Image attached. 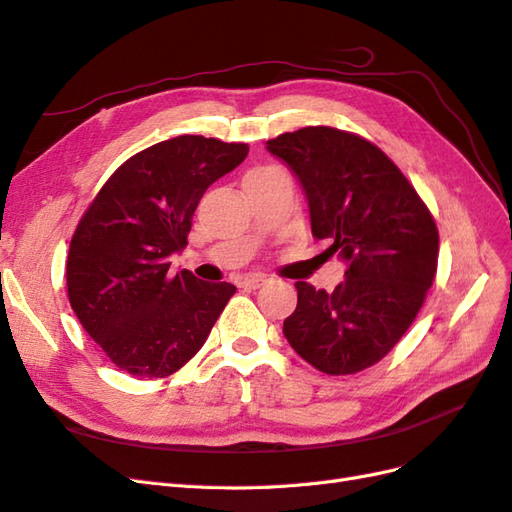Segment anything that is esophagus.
<instances>
[{"label": "esophagus", "instance_id": "1", "mask_svg": "<svg viewBox=\"0 0 512 512\" xmlns=\"http://www.w3.org/2000/svg\"><path fill=\"white\" fill-rule=\"evenodd\" d=\"M266 276L263 274H249V276H244L242 280H240V287H244V289H257V287H261L263 283H266Z\"/></svg>", "mask_w": 512, "mask_h": 512}]
</instances>
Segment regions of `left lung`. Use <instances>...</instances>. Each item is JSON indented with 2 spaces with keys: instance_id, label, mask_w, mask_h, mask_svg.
<instances>
[{
  "instance_id": "1",
  "label": "left lung",
  "mask_w": 512,
  "mask_h": 512,
  "mask_svg": "<svg viewBox=\"0 0 512 512\" xmlns=\"http://www.w3.org/2000/svg\"><path fill=\"white\" fill-rule=\"evenodd\" d=\"M298 176L312 236L346 261L332 291L298 280V306L283 323L293 351L325 374H355L381 361L421 310L438 268V227L400 168L351 131L304 127L268 140Z\"/></svg>"
}]
</instances>
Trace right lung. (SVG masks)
Returning a JSON list of instances; mask_svg holds the SVG:
<instances>
[{
    "mask_svg": "<svg viewBox=\"0 0 512 512\" xmlns=\"http://www.w3.org/2000/svg\"><path fill=\"white\" fill-rule=\"evenodd\" d=\"M249 146L178 136L144 148L114 172L82 214L65 280L72 310L114 366L163 378L202 349L236 287L170 274L187 246L204 191L232 172Z\"/></svg>",
    "mask_w": 512,
    "mask_h": 512,
    "instance_id": "1",
    "label": "right lung"
}]
</instances>
